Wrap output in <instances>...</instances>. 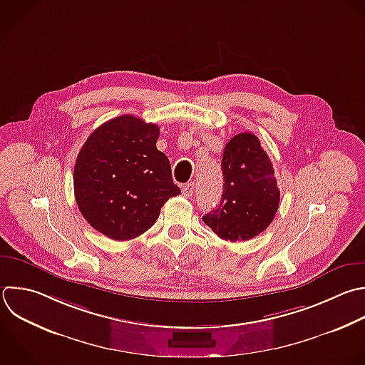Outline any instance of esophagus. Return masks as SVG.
<instances>
[{"mask_svg": "<svg viewBox=\"0 0 365 365\" xmlns=\"http://www.w3.org/2000/svg\"><path fill=\"white\" fill-rule=\"evenodd\" d=\"M194 190H195V184H194V182H188V184L182 185V195L187 197V198H190V197H192Z\"/></svg>", "mask_w": 365, "mask_h": 365, "instance_id": "esophagus-1", "label": "esophagus"}]
</instances>
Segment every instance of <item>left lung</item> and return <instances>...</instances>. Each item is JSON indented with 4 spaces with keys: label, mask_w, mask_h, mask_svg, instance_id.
I'll use <instances>...</instances> for the list:
<instances>
[{
    "label": "left lung",
    "mask_w": 365,
    "mask_h": 365,
    "mask_svg": "<svg viewBox=\"0 0 365 365\" xmlns=\"http://www.w3.org/2000/svg\"><path fill=\"white\" fill-rule=\"evenodd\" d=\"M221 168V202L202 221L222 240H251L271 224L278 210L279 190L271 160L252 133H241L227 143Z\"/></svg>",
    "instance_id": "left-lung-1"
}]
</instances>
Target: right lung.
Returning <instances> with one entry per match:
<instances>
[{
  "label": "right lung",
  "mask_w": 365,
  "mask_h": 365,
  "mask_svg": "<svg viewBox=\"0 0 365 365\" xmlns=\"http://www.w3.org/2000/svg\"><path fill=\"white\" fill-rule=\"evenodd\" d=\"M160 127L134 115L100 125L74 167V194L87 222L115 241L133 240L157 221L181 190L167 155L157 150Z\"/></svg>",
  "instance_id": "add662e5"
}]
</instances>
